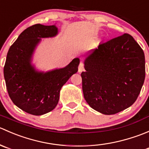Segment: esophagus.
Listing matches in <instances>:
<instances>
[{
	"label": "esophagus",
	"mask_w": 149,
	"mask_h": 149,
	"mask_svg": "<svg viewBox=\"0 0 149 149\" xmlns=\"http://www.w3.org/2000/svg\"><path fill=\"white\" fill-rule=\"evenodd\" d=\"M84 70V66L83 65V63H81L79 65V72L83 71Z\"/></svg>",
	"instance_id": "1"
}]
</instances>
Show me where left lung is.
I'll list each match as a JSON object with an SVG mask.
<instances>
[{
  "label": "left lung",
  "mask_w": 149,
  "mask_h": 149,
  "mask_svg": "<svg viewBox=\"0 0 149 149\" xmlns=\"http://www.w3.org/2000/svg\"><path fill=\"white\" fill-rule=\"evenodd\" d=\"M82 72L86 102L104 115H114L131 106L145 79V56L129 34L100 43L87 55Z\"/></svg>",
  "instance_id": "1"
}]
</instances>
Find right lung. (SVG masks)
I'll list each match as a JSON object with an SVG mask.
<instances>
[{"mask_svg":"<svg viewBox=\"0 0 149 149\" xmlns=\"http://www.w3.org/2000/svg\"><path fill=\"white\" fill-rule=\"evenodd\" d=\"M57 34L55 25L34 24L21 33L7 53L3 73L8 95L15 105L31 115H42L55 109L62 86L78 71L79 58L65 68L46 73L37 71L31 64L41 38Z\"/></svg>","mask_w":149,"mask_h":149,"instance_id":"1","label":"right lung"}]
</instances>
